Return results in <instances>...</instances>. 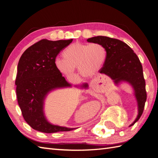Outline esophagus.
Masks as SVG:
<instances>
[{"label":"esophagus","mask_w":158,"mask_h":158,"mask_svg":"<svg viewBox=\"0 0 158 158\" xmlns=\"http://www.w3.org/2000/svg\"><path fill=\"white\" fill-rule=\"evenodd\" d=\"M99 81H100L98 79H94V80H92L91 82H90L89 85H90V86L92 87V88H96L97 85H98V83Z\"/></svg>","instance_id":"34e87169"}]
</instances>
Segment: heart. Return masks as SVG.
<instances>
[{"instance_id": "b5f03b06", "label": "heart", "mask_w": 158, "mask_h": 158, "mask_svg": "<svg viewBox=\"0 0 158 158\" xmlns=\"http://www.w3.org/2000/svg\"><path fill=\"white\" fill-rule=\"evenodd\" d=\"M64 59L56 58L55 65L60 72L71 76L77 67L83 76L94 75L105 64L107 52L100 43H74L64 50Z\"/></svg>"}]
</instances>
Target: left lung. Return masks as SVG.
<instances>
[{
    "mask_svg": "<svg viewBox=\"0 0 158 158\" xmlns=\"http://www.w3.org/2000/svg\"><path fill=\"white\" fill-rule=\"evenodd\" d=\"M87 41L100 43L106 49V61L99 73L110 77L117 85L124 81L132 86L138 102L139 114L135 122L130 126H132L142 115L147 100L145 80L139 58L130 46L120 40L98 36Z\"/></svg>",
    "mask_w": 158,
    "mask_h": 158,
    "instance_id": "obj_1",
    "label": "left lung"
}]
</instances>
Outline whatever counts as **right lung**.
I'll use <instances>...</instances> for the list:
<instances>
[{
    "instance_id": "obj_1",
    "label": "right lung",
    "mask_w": 158,
    "mask_h": 158,
    "mask_svg": "<svg viewBox=\"0 0 158 158\" xmlns=\"http://www.w3.org/2000/svg\"><path fill=\"white\" fill-rule=\"evenodd\" d=\"M72 41L42 39L26 49L19 60L15 79L18 105L23 119L39 132L53 133L75 129L52 125L43 113V101L49 92L71 86L57 69L55 60L60 52ZM82 87L87 88L88 84Z\"/></svg>"
}]
</instances>
